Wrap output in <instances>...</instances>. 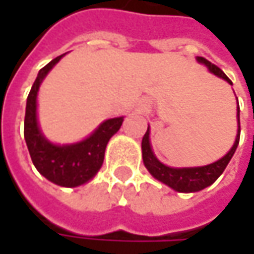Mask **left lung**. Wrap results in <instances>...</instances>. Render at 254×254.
Wrapping results in <instances>:
<instances>
[{
	"label": "left lung",
	"mask_w": 254,
	"mask_h": 254,
	"mask_svg": "<svg viewBox=\"0 0 254 254\" xmlns=\"http://www.w3.org/2000/svg\"><path fill=\"white\" fill-rule=\"evenodd\" d=\"M196 61L199 64H205L208 67L210 73L218 76L220 79L226 80L228 83L232 84L230 79L220 70L216 64H210L209 61H206L202 56H196ZM240 138V110L239 103H238V134H236V140L233 142L232 148L226 152L220 160L218 161L208 164V165H202V167H185V168H174L168 167L165 164H162L152 151L151 142H150V126L147 128V132L144 134L141 141V150H142V161L145 168L151 174L155 180H158L162 184L168 185L177 192H198V190H205L206 187L212 185L215 181L222 175V172L228 167V164L232 160L233 154L238 148Z\"/></svg>",
	"instance_id": "8db88e82"
}]
</instances>
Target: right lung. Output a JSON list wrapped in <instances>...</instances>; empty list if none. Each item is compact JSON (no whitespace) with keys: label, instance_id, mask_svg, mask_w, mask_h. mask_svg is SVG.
Masks as SVG:
<instances>
[{"label":"right lung","instance_id":"1","mask_svg":"<svg viewBox=\"0 0 254 254\" xmlns=\"http://www.w3.org/2000/svg\"><path fill=\"white\" fill-rule=\"evenodd\" d=\"M64 56L61 55L51 61L35 79L26 99L24 137L31 160L39 174L59 187L74 188L89 182L102 168L107 142L120 130L124 117L103 122L89 137L73 144H54L45 137L36 116V97L42 80Z\"/></svg>","mask_w":254,"mask_h":254}]
</instances>
